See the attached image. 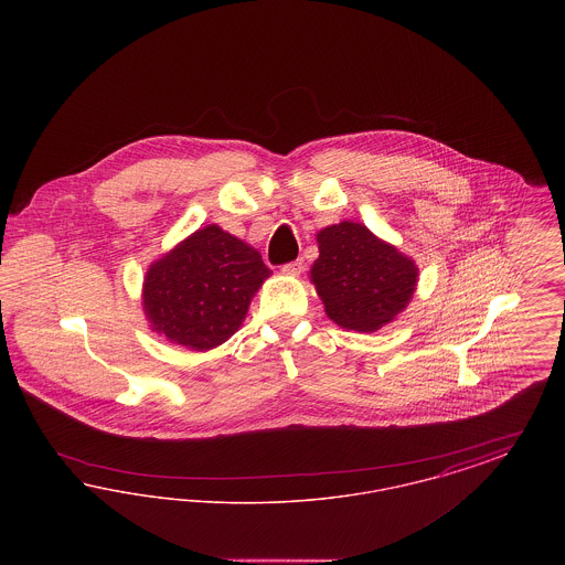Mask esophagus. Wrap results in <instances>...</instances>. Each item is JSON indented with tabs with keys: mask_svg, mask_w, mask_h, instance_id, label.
<instances>
[{
	"mask_svg": "<svg viewBox=\"0 0 565 565\" xmlns=\"http://www.w3.org/2000/svg\"><path fill=\"white\" fill-rule=\"evenodd\" d=\"M305 269V263L302 260H292V263H286L281 270L288 273V275H300V270Z\"/></svg>",
	"mask_w": 565,
	"mask_h": 565,
	"instance_id": "esophagus-1",
	"label": "esophagus"
}]
</instances>
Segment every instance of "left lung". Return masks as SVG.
Returning <instances> with one entry per match:
<instances>
[{
    "label": "left lung",
    "instance_id": "left-lung-1",
    "mask_svg": "<svg viewBox=\"0 0 565 565\" xmlns=\"http://www.w3.org/2000/svg\"><path fill=\"white\" fill-rule=\"evenodd\" d=\"M318 247L311 281L332 322L373 332L408 305L417 284L415 263L364 224H332L318 233Z\"/></svg>",
    "mask_w": 565,
    "mask_h": 565
}]
</instances>
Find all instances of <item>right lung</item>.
<instances>
[{
    "label": "right lung",
    "mask_w": 565,
    "mask_h": 565,
    "mask_svg": "<svg viewBox=\"0 0 565 565\" xmlns=\"http://www.w3.org/2000/svg\"><path fill=\"white\" fill-rule=\"evenodd\" d=\"M269 275L252 245L210 224L150 267L143 311L169 341L212 350L235 334Z\"/></svg>",
    "instance_id": "right-lung-1"
}]
</instances>
